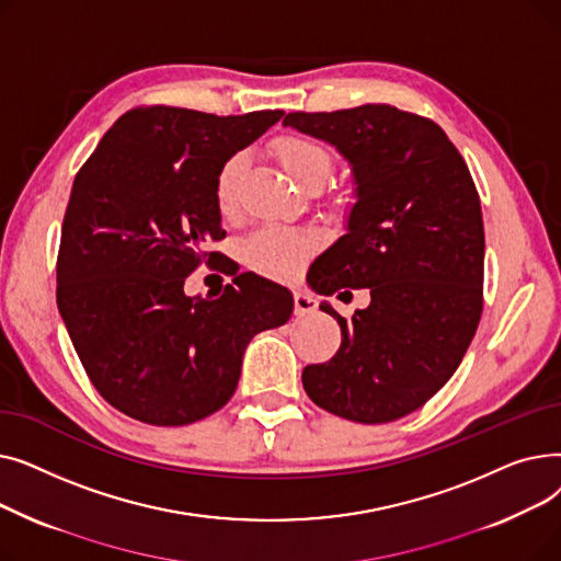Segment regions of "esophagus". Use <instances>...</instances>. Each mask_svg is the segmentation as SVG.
Here are the masks:
<instances>
[{"instance_id": "34e87169", "label": "esophagus", "mask_w": 561, "mask_h": 561, "mask_svg": "<svg viewBox=\"0 0 561 561\" xmlns=\"http://www.w3.org/2000/svg\"><path fill=\"white\" fill-rule=\"evenodd\" d=\"M293 307H296V316H307L311 311H316L318 302L307 290H296L293 293Z\"/></svg>"}]
</instances>
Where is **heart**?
Returning a JSON list of instances; mask_svg holds the SVG:
<instances>
[{
    "label": "heart",
    "instance_id": "b5f03b06",
    "mask_svg": "<svg viewBox=\"0 0 561 561\" xmlns=\"http://www.w3.org/2000/svg\"><path fill=\"white\" fill-rule=\"evenodd\" d=\"M275 157L284 170L296 180L302 188H318L328 182L332 172V154L325 145H320L307 136H282L275 147ZM245 172V157H229L216 174V206L220 216H233L239 209V188ZM316 248V236L305 229H293L282 225H268L252 231L241 245L243 261L252 271L288 279L298 275L305 259Z\"/></svg>",
    "mask_w": 561,
    "mask_h": 561
}]
</instances>
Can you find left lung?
Instances as JSON below:
<instances>
[{"label":"left lung","instance_id":"1","mask_svg":"<svg viewBox=\"0 0 561 561\" xmlns=\"http://www.w3.org/2000/svg\"><path fill=\"white\" fill-rule=\"evenodd\" d=\"M286 127L350 161L357 202L347 233L313 265L320 296L370 305L341 325V347L302 370L307 396L334 416L377 425L421 409L459 368L482 318L484 222L463 157L434 121L389 104L288 113Z\"/></svg>","mask_w":561,"mask_h":561}]
</instances>
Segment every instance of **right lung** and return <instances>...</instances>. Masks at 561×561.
Segmentation results:
<instances>
[{
    "label": "right lung",
    "instance_id": "add662e5",
    "mask_svg": "<svg viewBox=\"0 0 561 561\" xmlns=\"http://www.w3.org/2000/svg\"><path fill=\"white\" fill-rule=\"evenodd\" d=\"M284 111L214 115L136 106L75 176L56 259V305L100 396L129 419L176 427L225 407L254 334L284 325L290 293L236 273L209 298L186 277L222 241L216 174ZM220 271V268H218Z\"/></svg>",
    "mask_w": 561,
    "mask_h": 561
}]
</instances>
